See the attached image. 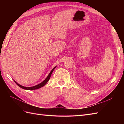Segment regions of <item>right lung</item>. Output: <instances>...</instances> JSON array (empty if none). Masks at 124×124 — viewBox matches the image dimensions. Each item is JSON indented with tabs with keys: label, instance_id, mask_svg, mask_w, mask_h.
Segmentation results:
<instances>
[{
	"label": "right lung",
	"instance_id": "add662e5",
	"mask_svg": "<svg viewBox=\"0 0 124 124\" xmlns=\"http://www.w3.org/2000/svg\"><path fill=\"white\" fill-rule=\"evenodd\" d=\"M56 67V66L54 68L51 70V71L50 72V73L48 74V76L46 77V79H45L43 82H41V83H40V84H38V85H35V86H32V87H25V86H22V85H20V84H18V83H17V82H16V81H15L14 80V81L15 82V83H16L18 86H19V87H20L21 88H23V89H27V90H34V89H39V88H41V87H43V86H44L45 85H46V84L47 83V82L48 81V80H50V78H51V74H52V72H53V71L55 69Z\"/></svg>",
	"mask_w": 124,
	"mask_h": 124
}]
</instances>
